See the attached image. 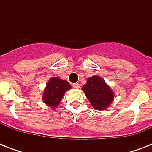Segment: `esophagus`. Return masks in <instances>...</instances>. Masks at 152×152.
<instances>
[{
    "label": "esophagus",
    "instance_id": "obj_1",
    "mask_svg": "<svg viewBox=\"0 0 152 152\" xmlns=\"http://www.w3.org/2000/svg\"><path fill=\"white\" fill-rule=\"evenodd\" d=\"M73 88H75V89H79V88H80V84H79L78 83H73Z\"/></svg>",
    "mask_w": 152,
    "mask_h": 152
}]
</instances>
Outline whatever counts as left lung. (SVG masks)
I'll use <instances>...</instances> for the list:
<instances>
[{"instance_id": "left-lung-1", "label": "left lung", "mask_w": 152, "mask_h": 152, "mask_svg": "<svg viewBox=\"0 0 152 152\" xmlns=\"http://www.w3.org/2000/svg\"><path fill=\"white\" fill-rule=\"evenodd\" d=\"M82 90L93 108L104 110L110 106L114 99V93L110 87L99 76H93L87 80Z\"/></svg>"}]
</instances>
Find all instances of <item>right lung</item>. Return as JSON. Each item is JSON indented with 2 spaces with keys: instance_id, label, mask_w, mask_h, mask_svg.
<instances>
[{
  "instance_id": "right-lung-1",
  "label": "right lung",
  "mask_w": 152,
  "mask_h": 152,
  "mask_svg": "<svg viewBox=\"0 0 152 152\" xmlns=\"http://www.w3.org/2000/svg\"><path fill=\"white\" fill-rule=\"evenodd\" d=\"M71 88L70 83L67 80H61L57 76L51 77L46 83L42 98L46 106L53 110L61 103L64 93Z\"/></svg>"
}]
</instances>
